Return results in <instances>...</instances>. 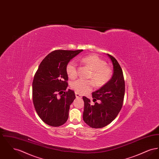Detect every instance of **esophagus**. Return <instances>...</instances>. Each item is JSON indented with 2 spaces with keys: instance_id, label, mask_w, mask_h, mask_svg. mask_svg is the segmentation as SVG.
<instances>
[{
  "instance_id": "34e87169",
  "label": "esophagus",
  "mask_w": 159,
  "mask_h": 159,
  "mask_svg": "<svg viewBox=\"0 0 159 159\" xmlns=\"http://www.w3.org/2000/svg\"><path fill=\"white\" fill-rule=\"evenodd\" d=\"M75 95H76V98H82V95H80L79 93H75Z\"/></svg>"
}]
</instances>
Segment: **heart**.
Returning <instances> with one entry per match:
<instances>
[{
  "instance_id": "1",
  "label": "heart",
  "mask_w": 159,
  "mask_h": 159,
  "mask_svg": "<svg viewBox=\"0 0 159 159\" xmlns=\"http://www.w3.org/2000/svg\"><path fill=\"white\" fill-rule=\"evenodd\" d=\"M82 61L92 70L90 78L92 79L98 87H101L108 83L111 78L112 70L107 66L106 61L97 55H90L82 58ZM66 72L70 79L76 78L77 65L74 61L68 62L66 66ZM94 83L91 80L79 79L71 83V86L76 93L83 94L91 91Z\"/></svg>"
}]
</instances>
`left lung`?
<instances>
[{"label":"left lung","instance_id":"left-lung-1","mask_svg":"<svg viewBox=\"0 0 159 159\" xmlns=\"http://www.w3.org/2000/svg\"><path fill=\"white\" fill-rule=\"evenodd\" d=\"M111 61L113 73L108 83L92 93L93 102L83 97L84 102L83 119L92 128H101L116 119L121 110L125 92V80L121 67L115 58L107 54Z\"/></svg>","mask_w":159,"mask_h":159}]
</instances>
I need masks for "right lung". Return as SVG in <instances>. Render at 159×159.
I'll use <instances>...</instances> for the list:
<instances>
[{
	"label": "right lung",
	"mask_w": 159,
	"mask_h": 159,
	"mask_svg": "<svg viewBox=\"0 0 159 159\" xmlns=\"http://www.w3.org/2000/svg\"><path fill=\"white\" fill-rule=\"evenodd\" d=\"M83 51H52L41 62L35 73L32 84L33 104L39 117L49 126H60L68 119L70 106L76 96L70 89L65 92L68 86L66 66Z\"/></svg>",
	"instance_id": "1"
}]
</instances>
